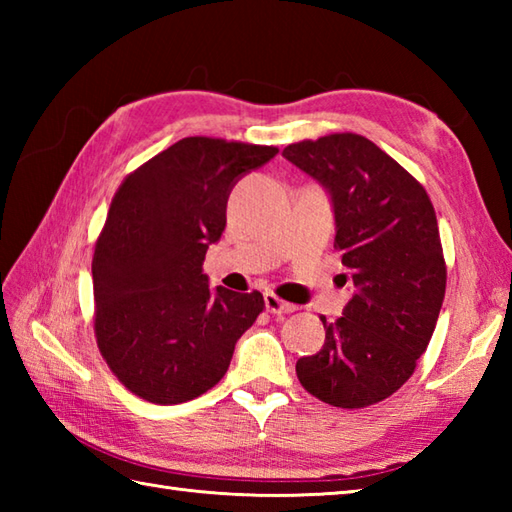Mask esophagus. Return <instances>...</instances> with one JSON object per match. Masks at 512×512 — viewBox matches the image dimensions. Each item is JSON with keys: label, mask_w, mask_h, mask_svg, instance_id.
Here are the masks:
<instances>
[{"label": "esophagus", "mask_w": 512, "mask_h": 512, "mask_svg": "<svg viewBox=\"0 0 512 512\" xmlns=\"http://www.w3.org/2000/svg\"><path fill=\"white\" fill-rule=\"evenodd\" d=\"M264 301H266V310L270 314H288V312H295L297 310L295 303H288L284 299H279L275 292H266Z\"/></svg>", "instance_id": "esophagus-1"}]
</instances>
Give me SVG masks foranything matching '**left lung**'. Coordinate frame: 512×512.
Listing matches in <instances>:
<instances>
[{
	"label": "left lung",
	"mask_w": 512,
	"mask_h": 512,
	"mask_svg": "<svg viewBox=\"0 0 512 512\" xmlns=\"http://www.w3.org/2000/svg\"><path fill=\"white\" fill-rule=\"evenodd\" d=\"M284 156L332 195L354 297L317 354L297 361L303 389L341 409L389 398L416 372L447 290L438 220L422 184L372 140L343 132L299 140ZM345 279V275H343Z\"/></svg>",
	"instance_id": "8db88e82"
}]
</instances>
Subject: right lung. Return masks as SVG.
<instances>
[{"mask_svg": "<svg viewBox=\"0 0 512 512\" xmlns=\"http://www.w3.org/2000/svg\"><path fill=\"white\" fill-rule=\"evenodd\" d=\"M273 145L189 136L134 169L114 193L92 259L94 336L134 396L178 405L220 383L262 292L209 288L202 262L226 226L233 184Z\"/></svg>", "mask_w": 512, "mask_h": 512, "instance_id": "obj_1", "label": "right lung"}]
</instances>
